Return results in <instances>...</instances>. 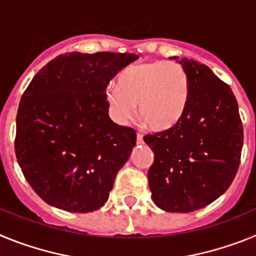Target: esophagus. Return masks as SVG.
<instances>
[{
    "label": "esophagus",
    "mask_w": 256,
    "mask_h": 256,
    "mask_svg": "<svg viewBox=\"0 0 256 256\" xmlns=\"http://www.w3.org/2000/svg\"><path fill=\"white\" fill-rule=\"evenodd\" d=\"M137 144H144V136H142L141 133H137Z\"/></svg>",
    "instance_id": "1"
}]
</instances>
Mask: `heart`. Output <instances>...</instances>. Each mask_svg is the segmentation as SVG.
I'll use <instances>...</instances> for the list:
<instances>
[{
    "label": "heart",
    "mask_w": 256,
    "mask_h": 256,
    "mask_svg": "<svg viewBox=\"0 0 256 256\" xmlns=\"http://www.w3.org/2000/svg\"><path fill=\"white\" fill-rule=\"evenodd\" d=\"M106 98L116 120L132 119L140 106V119L154 130L172 128L180 120L190 98L186 70L172 61H150L124 68L116 88H108Z\"/></svg>",
    "instance_id": "b5f03b06"
}]
</instances>
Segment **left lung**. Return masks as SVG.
Returning <instances> with one entry per match:
<instances>
[{
    "mask_svg": "<svg viewBox=\"0 0 256 256\" xmlns=\"http://www.w3.org/2000/svg\"><path fill=\"white\" fill-rule=\"evenodd\" d=\"M178 64L190 79L186 112L176 126L144 141L154 151L148 173L154 202L166 212H190L212 204L234 182L244 128L227 83L195 60L183 58Z\"/></svg>",
    "mask_w": 256,
    "mask_h": 256,
    "instance_id": "8db88e82",
    "label": "left lung"
}]
</instances>
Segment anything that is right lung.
I'll list each match as a JSON object with an SVG mask.
<instances>
[{
	"instance_id": "add662e5",
	"label": "right lung",
	"mask_w": 256,
	"mask_h": 256,
	"mask_svg": "<svg viewBox=\"0 0 256 256\" xmlns=\"http://www.w3.org/2000/svg\"><path fill=\"white\" fill-rule=\"evenodd\" d=\"M134 54L68 52L32 79L16 115L15 154L47 204L73 212L100 209L136 144V130L108 116L106 87Z\"/></svg>"
}]
</instances>
